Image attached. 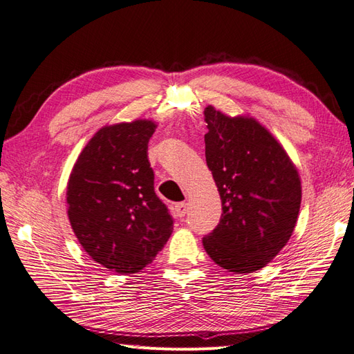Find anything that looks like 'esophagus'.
<instances>
[{
  "mask_svg": "<svg viewBox=\"0 0 354 354\" xmlns=\"http://www.w3.org/2000/svg\"><path fill=\"white\" fill-rule=\"evenodd\" d=\"M176 214L177 216L181 218V217H185L186 214H187V211H189V205L186 202H178V203H176Z\"/></svg>",
  "mask_w": 354,
  "mask_h": 354,
  "instance_id": "obj_1",
  "label": "esophagus"
}]
</instances>
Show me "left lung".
Returning a JSON list of instances; mask_svg holds the SVG:
<instances>
[{
  "mask_svg": "<svg viewBox=\"0 0 354 354\" xmlns=\"http://www.w3.org/2000/svg\"><path fill=\"white\" fill-rule=\"evenodd\" d=\"M207 165L223 214L202 239L211 260L233 273H252L282 251L301 205L298 169L274 136L250 115L203 111Z\"/></svg>",
  "mask_w": 354,
  "mask_h": 354,
  "instance_id": "left-lung-1",
  "label": "left lung"
}]
</instances>
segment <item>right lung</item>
<instances>
[{"label": "right lung", "mask_w": 354, "mask_h": 354, "mask_svg": "<svg viewBox=\"0 0 354 354\" xmlns=\"http://www.w3.org/2000/svg\"><path fill=\"white\" fill-rule=\"evenodd\" d=\"M152 120L104 125L85 145L68 180V217L78 242L111 272L143 270L173 233L153 189L147 143Z\"/></svg>", "instance_id": "obj_1"}]
</instances>
